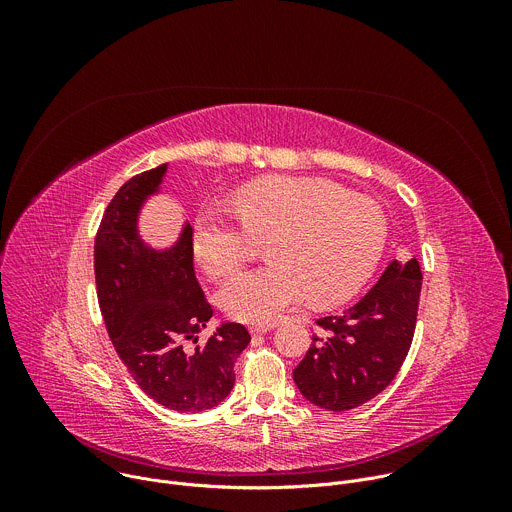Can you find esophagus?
<instances>
[{
  "instance_id": "obj_1",
  "label": "esophagus",
  "mask_w": 512,
  "mask_h": 512,
  "mask_svg": "<svg viewBox=\"0 0 512 512\" xmlns=\"http://www.w3.org/2000/svg\"><path fill=\"white\" fill-rule=\"evenodd\" d=\"M271 328H273V324H255V326H251V334H253V336L265 334V332H269Z\"/></svg>"
}]
</instances>
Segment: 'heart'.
<instances>
[{
	"label": "heart",
	"mask_w": 512,
	"mask_h": 512,
	"mask_svg": "<svg viewBox=\"0 0 512 512\" xmlns=\"http://www.w3.org/2000/svg\"><path fill=\"white\" fill-rule=\"evenodd\" d=\"M233 208L251 237H265L271 261L229 279L218 300L241 322L269 324L304 296L330 306L369 277L387 239L383 208L332 182L269 176L239 188ZM196 263L212 277L247 259V235L216 210L198 214L192 235Z\"/></svg>",
	"instance_id": "1"
}]
</instances>
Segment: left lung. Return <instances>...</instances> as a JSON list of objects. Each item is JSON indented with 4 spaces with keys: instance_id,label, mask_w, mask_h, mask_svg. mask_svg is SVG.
<instances>
[{
    "instance_id": "8db88e82",
    "label": "left lung",
    "mask_w": 512,
    "mask_h": 512,
    "mask_svg": "<svg viewBox=\"0 0 512 512\" xmlns=\"http://www.w3.org/2000/svg\"><path fill=\"white\" fill-rule=\"evenodd\" d=\"M421 279L417 259H395L360 302L316 320L318 332L294 369L310 403L348 411L389 387L411 348Z\"/></svg>"
}]
</instances>
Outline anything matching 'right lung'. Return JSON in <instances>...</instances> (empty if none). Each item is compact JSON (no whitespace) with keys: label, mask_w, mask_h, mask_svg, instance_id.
Instances as JSON below:
<instances>
[{"label":"right lung","mask_w":512,"mask_h":512,"mask_svg":"<svg viewBox=\"0 0 512 512\" xmlns=\"http://www.w3.org/2000/svg\"><path fill=\"white\" fill-rule=\"evenodd\" d=\"M168 164L129 178L111 198L95 237V281L101 316L115 352L139 389L156 403L198 413L216 407L235 385V360L251 342L229 322L188 348L212 316L194 273L192 227L158 253L137 237V212Z\"/></svg>","instance_id":"add662e5"}]
</instances>
